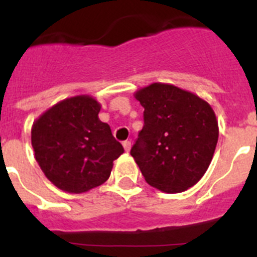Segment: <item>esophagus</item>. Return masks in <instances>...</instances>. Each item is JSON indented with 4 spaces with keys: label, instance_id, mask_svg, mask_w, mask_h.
<instances>
[{
    "label": "esophagus",
    "instance_id": "esophagus-1",
    "mask_svg": "<svg viewBox=\"0 0 257 257\" xmlns=\"http://www.w3.org/2000/svg\"><path fill=\"white\" fill-rule=\"evenodd\" d=\"M122 145H123L124 151H126V152H130V149H131V142H128V140H126V142L122 143Z\"/></svg>",
    "mask_w": 257,
    "mask_h": 257
}]
</instances>
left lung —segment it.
I'll return each instance as SVG.
<instances>
[{
    "instance_id": "8db88e82",
    "label": "left lung",
    "mask_w": 257,
    "mask_h": 257,
    "mask_svg": "<svg viewBox=\"0 0 257 257\" xmlns=\"http://www.w3.org/2000/svg\"><path fill=\"white\" fill-rule=\"evenodd\" d=\"M134 96L144 108V127L131 156L145 181L170 194L196 185L207 171L219 139L210 104L162 82L139 88Z\"/></svg>"
}]
</instances>
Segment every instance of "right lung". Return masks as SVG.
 I'll use <instances>...</instances> for the list:
<instances>
[{
	"mask_svg": "<svg viewBox=\"0 0 257 257\" xmlns=\"http://www.w3.org/2000/svg\"><path fill=\"white\" fill-rule=\"evenodd\" d=\"M100 108L91 95H77L52 105L32 124L36 161L63 192L79 194L104 184L113 161L124 152L109 124L99 119Z\"/></svg>",
	"mask_w": 257,
	"mask_h": 257,
	"instance_id": "add662e5",
	"label": "right lung"
}]
</instances>
